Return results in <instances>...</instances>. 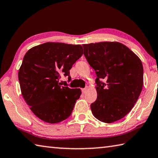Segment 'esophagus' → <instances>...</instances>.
<instances>
[{
    "label": "esophagus",
    "mask_w": 158,
    "mask_h": 158,
    "mask_svg": "<svg viewBox=\"0 0 158 158\" xmlns=\"http://www.w3.org/2000/svg\"><path fill=\"white\" fill-rule=\"evenodd\" d=\"M87 89H88V87H85V88H81V91H82V93H85V92L87 91Z\"/></svg>",
    "instance_id": "esophagus-1"
}]
</instances>
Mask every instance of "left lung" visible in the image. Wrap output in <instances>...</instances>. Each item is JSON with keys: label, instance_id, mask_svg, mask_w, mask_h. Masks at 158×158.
<instances>
[{"label": "left lung", "instance_id": "8db88e82", "mask_svg": "<svg viewBox=\"0 0 158 158\" xmlns=\"http://www.w3.org/2000/svg\"><path fill=\"white\" fill-rule=\"evenodd\" d=\"M84 54L97 78L94 117L105 123L122 119L133 108L143 86L141 60L119 42L84 44ZM104 79L105 82L100 80Z\"/></svg>", "mask_w": 158, "mask_h": 158}]
</instances>
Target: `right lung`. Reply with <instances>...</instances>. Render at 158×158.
<instances>
[{"instance_id": "obj_1", "label": "right lung", "mask_w": 158, "mask_h": 158, "mask_svg": "<svg viewBox=\"0 0 158 158\" xmlns=\"http://www.w3.org/2000/svg\"><path fill=\"white\" fill-rule=\"evenodd\" d=\"M83 54L80 45L48 42L25 54L19 71L22 95L31 110L44 122L56 124L70 117L80 88L61 86L64 74L70 81V70Z\"/></svg>"}]
</instances>
